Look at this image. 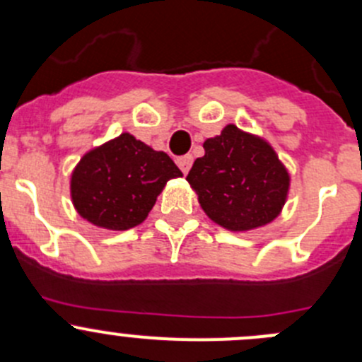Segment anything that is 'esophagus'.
Returning a JSON list of instances; mask_svg holds the SVG:
<instances>
[{
    "label": "esophagus",
    "mask_w": 362,
    "mask_h": 362,
    "mask_svg": "<svg viewBox=\"0 0 362 362\" xmlns=\"http://www.w3.org/2000/svg\"><path fill=\"white\" fill-rule=\"evenodd\" d=\"M192 156H184V158H178L177 159V164H178V168H180L182 170V173L184 175H187L189 173V170H191V166H192Z\"/></svg>",
    "instance_id": "1"
}]
</instances>
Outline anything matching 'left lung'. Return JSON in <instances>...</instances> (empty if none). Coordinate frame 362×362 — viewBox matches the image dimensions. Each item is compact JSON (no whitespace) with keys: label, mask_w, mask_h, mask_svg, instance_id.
<instances>
[{"label":"left lung","mask_w":362,"mask_h":362,"mask_svg":"<svg viewBox=\"0 0 362 362\" xmlns=\"http://www.w3.org/2000/svg\"><path fill=\"white\" fill-rule=\"evenodd\" d=\"M187 182L210 221L247 233L275 221L291 191L286 164L266 138L228 124L203 144Z\"/></svg>","instance_id":"obj_1"}]
</instances>
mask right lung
Segmentation results:
<instances>
[{
    "instance_id": "1",
    "label": "right lung",
    "mask_w": 362,
    "mask_h": 362,
    "mask_svg": "<svg viewBox=\"0 0 362 362\" xmlns=\"http://www.w3.org/2000/svg\"><path fill=\"white\" fill-rule=\"evenodd\" d=\"M178 177L182 171L166 152L122 133L82 156L71 171L69 194L83 221L126 231L148 217L166 182Z\"/></svg>"
}]
</instances>
